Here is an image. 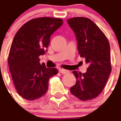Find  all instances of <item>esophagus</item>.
<instances>
[{
  "instance_id": "obj_1",
  "label": "esophagus",
  "mask_w": 121,
  "mask_h": 121,
  "mask_svg": "<svg viewBox=\"0 0 121 121\" xmlns=\"http://www.w3.org/2000/svg\"><path fill=\"white\" fill-rule=\"evenodd\" d=\"M59 72L61 74L69 73V71H67V70H65V69H59Z\"/></svg>"
}]
</instances>
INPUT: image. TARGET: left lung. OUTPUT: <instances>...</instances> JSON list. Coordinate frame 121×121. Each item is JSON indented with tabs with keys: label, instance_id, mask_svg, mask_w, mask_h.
I'll return each mask as SVG.
<instances>
[{
	"label": "left lung",
	"instance_id": "1",
	"mask_svg": "<svg viewBox=\"0 0 121 121\" xmlns=\"http://www.w3.org/2000/svg\"><path fill=\"white\" fill-rule=\"evenodd\" d=\"M67 22L75 33L80 57H85L89 64L85 73L73 72L76 83L70 91L81 100H92L102 91L111 73L110 44L102 31L90 19L76 17L68 19Z\"/></svg>",
	"mask_w": 121,
	"mask_h": 121
}]
</instances>
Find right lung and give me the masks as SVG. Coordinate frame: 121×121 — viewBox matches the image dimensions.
<instances>
[{
    "label": "right lung",
    "mask_w": 121,
    "mask_h": 121,
    "mask_svg": "<svg viewBox=\"0 0 121 121\" xmlns=\"http://www.w3.org/2000/svg\"><path fill=\"white\" fill-rule=\"evenodd\" d=\"M63 20L50 17L31 19L15 35L8 57L9 70L18 94L35 100L45 94L48 80L58 73L56 68H47L39 56L45 54L50 36L61 26Z\"/></svg>",
    "instance_id": "obj_1"
}]
</instances>
